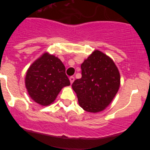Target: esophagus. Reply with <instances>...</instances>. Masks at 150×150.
<instances>
[{"label":"esophagus","instance_id":"1","mask_svg":"<svg viewBox=\"0 0 150 150\" xmlns=\"http://www.w3.org/2000/svg\"><path fill=\"white\" fill-rule=\"evenodd\" d=\"M69 79H70V82H71V83L72 84L73 83H74V76H70V78H69Z\"/></svg>","mask_w":150,"mask_h":150}]
</instances>
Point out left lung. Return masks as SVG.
Masks as SVG:
<instances>
[{
  "mask_svg": "<svg viewBox=\"0 0 150 150\" xmlns=\"http://www.w3.org/2000/svg\"><path fill=\"white\" fill-rule=\"evenodd\" d=\"M82 77L73 83L79 106L84 110H104L116 96L120 74L114 62L102 52L95 51L81 64Z\"/></svg>",
  "mask_w": 150,
  "mask_h": 150,
  "instance_id": "obj_1",
  "label": "left lung"
}]
</instances>
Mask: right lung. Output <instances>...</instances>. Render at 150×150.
I'll list each match as a JSON object with an SVG mask.
<instances>
[{"instance_id":"add662e5","label":"right lung","mask_w":150,"mask_h":150,"mask_svg":"<svg viewBox=\"0 0 150 150\" xmlns=\"http://www.w3.org/2000/svg\"><path fill=\"white\" fill-rule=\"evenodd\" d=\"M71 83L62 61L45 52L30 66L25 76V87L36 103L48 106L55 100L64 86Z\"/></svg>"}]
</instances>
